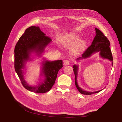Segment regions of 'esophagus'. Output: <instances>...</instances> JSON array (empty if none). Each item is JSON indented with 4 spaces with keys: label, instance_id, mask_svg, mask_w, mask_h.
Returning <instances> with one entry per match:
<instances>
[{
    "label": "esophagus",
    "instance_id": "1",
    "mask_svg": "<svg viewBox=\"0 0 122 122\" xmlns=\"http://www.w3.org/2000/svg\"><path fill=\"white\" fill-rule=\"evenodd\" d=\"M70 61L69 60H66L64 61V65H68L69 64Z\"/></svg>",
    "mask_w": 122,
    "mask_h": 122
}]
</instances>
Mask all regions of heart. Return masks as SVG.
Returning a JSON list of instances; mask_svg holds the SVG:
<instances>
[{"label":"heart","instance_id":"obj_1","mask_svg":"<svg viewBox=\"0 0 122 122\" xmlns=\"http://www.w3.org/2000/svg\"><path fill=\"white\" fill-rule=\"evenodd\" d=\"M79 40V36L78 35L75 34L68 35L63 37L62 43L65 46H71L77 42L73 49V52L78 54L82 52L86 47L85 41H78Z\"/></svg>","mask_w":122,"mask_h":122}]
</instances>
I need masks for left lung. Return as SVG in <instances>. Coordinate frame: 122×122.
Masks as SVG:
<instances>
[{
    "instance_id": "8db88e82",
    "label": "left lung",
    "mask_w": 122,
    "mask_h": 122,
    "mask_svg": "<svg viewBox=\"0 0 122 122\" xmlns=\"http://www.w3.org/2000/svg\"><path fill=\"white\" fill-rule=\"evenodd\" d=\"M95 29L96 36L94 38L91 46H89L86 50L85 51L81 57L77 58V60L87 58L94 53L100 52V56L103 58L108 59L111 61L113 66V56L110 48V41L101 31L96 28ZM73 68H74L73 70L75 76V85L78 90L81 93L86 95H91L94 93H97L102 90H102L94 92H89L83 90L82 88L79 87L78 82L76 81H77L78 66L74 65Z\"/></svg>"
}]
</instances>
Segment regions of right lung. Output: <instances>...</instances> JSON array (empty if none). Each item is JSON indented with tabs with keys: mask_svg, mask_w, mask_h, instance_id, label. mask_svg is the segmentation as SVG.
<instances>
[{
	"mask_svg": "<svg viewBox=\"0 0 122 122\" xmlns=\"http://www.w3.org/2000/svg\"><path fill=\"white\" fill-rule=\"evenodd\" d=\"M51 41L50 37L46 36L39 27L31 26L25 30L16 45L14 49L15 71L23 86L30 92L43 93L49 91L54 84L59 70L63 67V61L61 60L44 61L41 73L45 77L43 81L34 86L29 85L24 79L23 69L25 62L30 59V53L35 52L40 56Z\"/></svg>",
	"mask_w": 122,
	"mask_h": 122,
	"instance_id": "add662e5",
	"label": "right lung"
}]
</instances>
